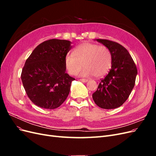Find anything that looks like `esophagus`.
<instances>
[{"label": "esophagus", "instance_id": "esophagus-1", "mask_svg": "<svg viewBox=\"0 0 156 156\" xmlns=\"http://www.w3.org/2000/svg\"><path fill=\"white\" fill-rule=\"evenodd\" d=\"M79 80H80V81H81L84 82V83H85V82H87V81H88V79H80Z\"/></svg>", "mask_w": 156, "mask_h": 156}]
</instances>
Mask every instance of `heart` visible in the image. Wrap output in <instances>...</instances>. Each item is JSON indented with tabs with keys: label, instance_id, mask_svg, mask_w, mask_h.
<instances>
[{
	"label": "heart",
	"instance_id": "heart-1",
	"mask_svg": "<svg viewBox=\"0 0 156 156\" xmlns=\"http://www.w3.org/2000/svg\"><path fill=\"white\" fill-rule=\"evenodd\" d=\"M65 66L68 73L77 75L83 66L85 67L81 73L82 76L100 77L106 75L112 65L110 50L105 45L85 42L75 49L73 55L65 57Z\"/></svg>",
	"mask_w": 156,
	"mask_h": 156
}]
</instances>
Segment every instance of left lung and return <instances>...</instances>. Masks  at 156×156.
Segmentation results:
<instances>
[{"instance_id":"8db88e82","label":"left lung","mask_w":156,"mask_h":156,"mask_svg":"<svg viewBox=\"0 0 156 156\" xmlns=\"http://www.w3.org/2000/svg\"><path fill=\"white\" fill-rule=\"evenodd\" d=\"M96 40L110 50L112 66L109 72L99 83L92 98L96 104L102 108H118L129 98L135 86L137 69L124 47L108 40Z\"/></svg>"}]
</instances>
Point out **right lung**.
I'll list each match as a JSON object with an SVG mask.
<instances>
[{
  "mask_svg": "<svg viewBox=\"0 0 156 156\" xmlns=\"http://www.w3.org/2000/svg\"><path fill=\"white\" fill-rule=\"evenodd\" d=\"M68 40L51 39L37 45L26 60L21 75L28 97L37 106L54 109L67 98L75 79L66 73Z\"/></svg>",
  "mask_w": 156,
  "mask_h": 156,
  "instance_id": "obj_1",
  "label": "right lung"
}]
</instances>
